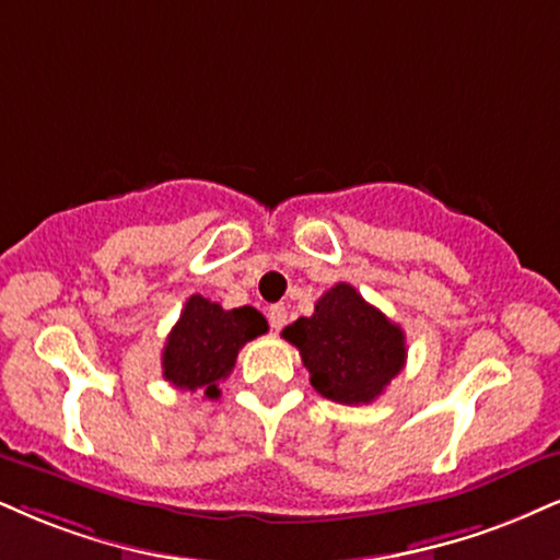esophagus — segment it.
<instances>
[{
	"label": "esophagus",
	"instance_id": "esophagus-1",
	"mask_svg": "<svg viewBox=\"0 0 560 560\" xmlns=\"http://www.w3.org/2000/svg\"><path fill=\"white\" fill-rule=\"evenodd\" d=\"M267 319H269V327H272L275 332H278V329H282V324H285V319H288L285 306H280V303H275V306H269Z\"/></svg>",
	"mask_w": 560,
	"mask_h": 560
}]
</instances>
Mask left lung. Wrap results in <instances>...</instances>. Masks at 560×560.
<instances>
[{"label":"left lung","instance_id":"1","mask_svg":"<svg viewBox=\"0 0 560 560\" xmlns=\"http://www.w3.org/2000/svg\"><path fill=\"white\" fill-rule=\"evenodd\" d=\"M295 345L312 386L340 405H369L402 371L405 332L348 282L316 301L312 316L282 329Z\"/></svg>","mask_w":560,"mask_h":560}]
</instances>
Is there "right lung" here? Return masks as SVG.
<instances>
[{
  "label": "right lung",
  "mask_w": 560,
  "mask_h": 560,
  "mask_svg": "<svg viewBox=\"0 0 560 560\" xmlns=\"http://www.w3.org/2000/svg\"><path fill=\"white\" fill-rule=\"evenodd\" d=\"M267 332V319L254 306L225 312L205 295H191L163 348V378L178 389L205 392L218 399V382L236 365L238 350Z\"/></svg>",
  "instance_id": "right-lung-1"
}]
</instances>
